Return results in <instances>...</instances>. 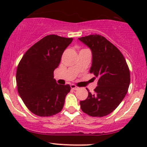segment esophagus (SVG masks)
<instances>
[{
    "label": "esophagus",
    "instance_id": "34e87169",
    "mask_svg": "<svg viewBox=\"0 0 147 147\" xmlns=\"http://www.w3.org/2000/svg\"><path fill=\"white\" fill-rule=\"evenodd\" d=\"M70 87H71V88L72 89V90H77V89L79 88L77 87L75 84H71V85H70Z\"/></svg>",
    "mask_w": 147,
    "mask_h": 147
}]
</instances>
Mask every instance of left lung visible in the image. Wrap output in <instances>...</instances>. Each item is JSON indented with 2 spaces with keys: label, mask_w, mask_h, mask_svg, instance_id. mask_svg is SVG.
<instances>
[{
  "label": "left lung",
  "mask_w": 147,
  "mask_h": 147,
  "mask_svg": "<svg viewBox=\"0 0 147 147\" xmlns=\"http://www.w3.org/2000/svg\"><path fill=\"white\" fill-rule=\"evenodd\" d=\"M79 39L90 48V72L98 78L94 93L88 92L86 99L80 101L81 109L92 117H104L112 113L127 93L131 80L129 66L119 49L102 35Z\"/></svg>",
  "instance_id": "obj_1"
}]
</instances>
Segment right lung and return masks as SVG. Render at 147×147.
Here are the masks:
<instances>
[{
	"label": "right lung",
	"instance_id": "obj_1",
	"mask_svg": "<svg viewBox=\"0 0 147 147\" xmlns=\"http://www.w3.org/2000/svg\"><path fill=\"white\" fill-rule=\"evenodd\" d=\"M72 38L52 34L43 37L27 50L16 70L18 94L34 114L49 117L61 111L70 86L59 85L54 79L65 48Z\"/></svg>",
	"mask_w": 147,
	"mask_h": 147
}]
</instances>
